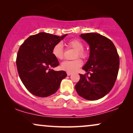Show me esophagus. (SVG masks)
I'll list each match as a JSON object with an SVG mask.
<instances>
[{
	"label": "esophagus",
	"instance_id": "obj_1",
	"mask_svg": "<svg viewBox=\"0 0 133 133\" xmlns=\"http://www.w3.org/2000/svg\"><path fill=\"white\" fill-rule=\"evenodd\" d=\"M71 74H72V72H67V75H68V76H70V75H71Z\"/></svg>",
	"mask_w": 133,
	"mask_h": 133
}]
</instances>
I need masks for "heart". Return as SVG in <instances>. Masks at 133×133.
<instances>
[{
	"label": "heart",
	"instance_id": "obj_1",
	"mask_svg": "<svg viewBox=\"0 0 133 133\" xmlns=\"http://www.w3.org/2000/svg\"><path fill=\"white\" fill-rule=\"evenodd\" d=\"M66 46L68 48H72L76 50L74 57H78L85 59L88 56V52L83 48L84 44L81 40L73 39L67 42ZM52 53L54 57L58 60H62L64 57V50L61 43H57L52 48ZM82 65V62L79 58L72 60V61H65L61 63V68L67 72H74L80 68Z\"/></svg>",
	"mask_w": 133,
	"mask_h": 133
}]
</instances>
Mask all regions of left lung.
<instances>
[{
    "instance_id": "1",
    "label": "left lung",
    "mask_w": 133,
    "mask_h": 133,
    "mask_svg": "<svg viewBox=\"0 0 133 133\" xmlns=\"http://www.w3.org/2000/svg\"><path fill=\"white\" fill-rule=\"evenodd\" d=\"M81 37L90 45V54L82 68L88 72L79 74L75 88L82 97L95 101L104 97L113 87L119 71V56L114 43L105 36L90 32L81 34Z\"/></svg>"
}]
</instances>
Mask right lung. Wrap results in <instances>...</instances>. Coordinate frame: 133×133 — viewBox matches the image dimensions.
<instances>
[{"mask_svg":"<svg viewBox=\"0 0 133 133\" xmlns=\"http://www.w3.org/2000/svg\"><path fill=\"white\" fill-rule=\"evenodd\" d=\"M66 35L40 32L27 38L20 46L16 58L17 71L25 88L33 95L45 97L55 93L67 76L64 71L51 69L59 65L52 55V48Z\"/></svg>","mask_w":133,"mask_h":133,"instance_id":"right-lung-1","label":"right lung"}]
</instances>
